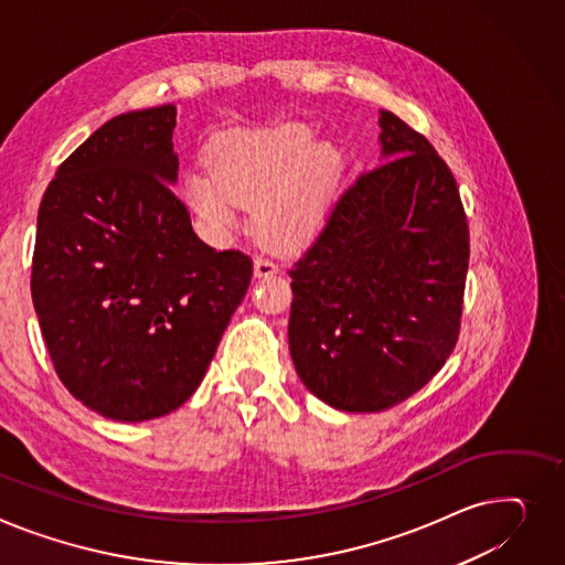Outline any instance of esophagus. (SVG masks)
<instances>
[{"mask_svg": "<svg viewBox=\"0 0 565 565\" xmlns=\"http://www.w3.org/2000/svg\"><path fill=\"white\" fill-rule=\"evenodd\" d=\"M279 273V266L268 256H256L254 260V275L256 277H273Z\"/></svg>", "mask_w": 565, "mask_h": 565, "instance_id": "1", "label": "esophagus"}]
</instances>
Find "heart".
Segmentation results:
<instances>
[{
  "label": "heart",
  "mask_w": 565,
  "mask_h": 565,
  "mask_svg": "<svg viewBox=\"0 0 565 565\" xmlns=\"http://www.w3.org/2000/svg\"><path fill=\"white\" fill-rule=\"evenodd\" d=\"M209 172L185 177V198L215 230L236 222V204L256 206L254 232L277 249L305 245L327 213L338 168L335 149L313 147L305 125L241 129L217 136Z\"/></svg>",
  "instance_id": "1"
}]
</instances>
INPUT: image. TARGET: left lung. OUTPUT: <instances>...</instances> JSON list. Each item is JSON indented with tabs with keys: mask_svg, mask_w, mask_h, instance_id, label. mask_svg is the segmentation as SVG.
Masks as SVG:
<instances>
[{
	"mask_svg": "<svg viewBox=\"0 0 565 565\" xmlns=\"http://www.w3.org/2000/svg\"><path fill=\"white\" fill-rule=\"evenodd\" d=\"M386 163L331 204L288 275V341L302 384L341 411L377 413L418 393L461 333L470 232L431 142L382 113Z\"/></svg>",
	"mask_w": 565,
	"mask_h": 565,
	"instance_id": "1",
	"label": "left lung"
}]
</instances>
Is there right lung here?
Segmentation results:
<instances>
[{
  "mask_svg": "<svg viewBox=\"0 0 565 565\" xmlns=\"http://www.w3.org/2000/svg\"><path fill=\"white\" fill-rule=\"evenodd\" d=\"M177 110L102 125L58 166L38 209L31 297L63 386L99 416L161 418L195 393L252 281L174 195Z\"/></svg>",
  "mask_w": 565,
  "mask_h": 565,
  "instance_id": "1",
  "label": "right lung"
}]
</instances>
